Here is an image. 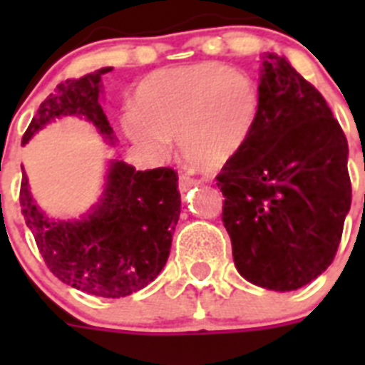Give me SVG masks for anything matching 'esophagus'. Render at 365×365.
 <instances>
[{
  "label": "esophagus",
  "mask_w": 365,
  "mask_h": 365,
  "mask_svg": "<svg viewBox=\"0 0 365 365\" xmlns=\"http://www.w3.org/2000/svg\"><path fill=\"white\" fill-rule=\"evenodd\" d=\"M199 182L195 179H192V177L188 175H180L179 177V192L180 193H186L190 188H193V186H197Z\"/></svg>",
  "instance_id": "1"
}]
</instances>
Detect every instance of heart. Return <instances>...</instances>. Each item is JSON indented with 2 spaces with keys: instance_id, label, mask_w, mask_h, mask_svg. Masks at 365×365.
Returning <instances> with one entry per match:
<instances>
[{
  "instance_id": "b5f03b06",
  "label": "heart",
  "mask_w": 365,
  "mask_h": 365,
  "mask_svg": "<svg viewBox=\"0 0 365 365\" xmlns=\"http://www.w3.org/2000/svg\"><path fill=\"white\" fill-rule=\"evenodd\" d=\"M259 109L254 82L221 63L155 71L135 93V111L124 131L151 155H164L177 138L188 166L214 172L230 163L248 140Z\"/></svg>"
}]
</instances>
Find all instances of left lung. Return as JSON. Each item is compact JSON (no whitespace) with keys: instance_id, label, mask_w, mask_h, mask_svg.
Segmentation results:
<instances>
[{"instance_id":"1","label":"left lung","mask_w":365,"mask_h":365,"mask_svg":"<svg viewBox=\"0 0 365 365\" xmlns=\"http://www.w3.org/2000/svg\"><path fill=\"white\" fill-rule=\"evenodd\" d=\"M254 130L217 175L237 272L269 291H296L333 263L351 208L347 138L324 96L265 53Z\"/></svg>"}]
</instances>
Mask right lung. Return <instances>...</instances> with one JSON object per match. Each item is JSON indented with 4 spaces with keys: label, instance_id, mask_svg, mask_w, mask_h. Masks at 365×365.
<instances>
[{
    "label": "right lung",
    "instance_id": "obj_1",
    "mask_svg": "<svg viewBox=\"0 0 365 365\" xmlns=\"http://www.w3.org/2000/svg\"><path fill=\"white\" fill-rule=\"evenodd\" d=\"M109 71L111 67H102L56 86L38 108L21 144L62 117L83 118L108 144L117 143L100 106L102 76ZM21 172V214L58 279L87 294L124 298L159 276L180 214L177 173L172 168L137 172L124 160H109L104 192L80 219L49 217L32 197L24 166Z\"/></svg>",
    "mask_w": 365,
    "mask_h": 365
}]
</instances>
